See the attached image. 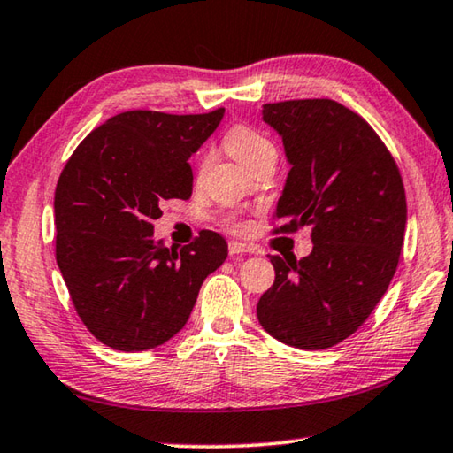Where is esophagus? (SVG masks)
Instances as JSON below:
<instances>
[{"label":"esophagus","mask_w":453,"mask_h":453,"mask_svg":"<svg viewBox=\"0 0 453 453\" xmlns=\"http://www.w3.org/2000/svg\"><path fill=\"white\" fill-rule=\"evenodd\" d=\"M227 250H229V256H242V254H250L251 251L250 245L240 243V242H229Z\"/></svg>","instance_id":"1"}]
</instances>
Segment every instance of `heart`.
<instances>
[{"label": "heart", "mask_w": 453, "mask_h": 453, "mask_svg": "<svg viewBox=\"0 0 453 453\" xmlns=\"http://www.w3.org/2000/svg\"><path fill=\"white\" fill-rule=\"evenodd\" d=\"M226 148L242 165L248 167L251 172L254 167L264 162L265 157H278L275 145L267 140L264 134L257 129H251L248 126H235L226 134ZM235 227H242V224H235Z\"/></svg>", "instance_id": "b5f03b06"}]
</instances>
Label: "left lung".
I'll return each mask as SVG.
<instances>
[{"label":"left lung","instance_id":"obj_1","mask_svg":"<svg viewBox=\"0 0 453 453\" xmlns=\"http://www.w3.org/2000/svg\"><path fill=\"white\" fill-rule=\"evenodd\" d=\"M262 118L286 150L275 232L311 226L313 250L270 256L273 286L259 297L267 334L300 349H326L370 318L403 245L405 191L392 153L370 124L334 99L265 104Z\"/></svg>","mask_w":453,"mask_h":453}]
</instances>
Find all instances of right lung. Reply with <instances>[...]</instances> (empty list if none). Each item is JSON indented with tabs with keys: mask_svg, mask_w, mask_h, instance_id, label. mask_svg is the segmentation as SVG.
<instances>
[{
	"mask_svg": "<svg viewBox=\"0 0 453 453\" xmlns=\"http://www.w3.org/2000/svg\"><path fill=\"white\" fill-rule=\"evenodd\" d=\"M224 107L197 116L135 110L94 129L59 175L56 259L83 324L107 348L143 351L186 326L199 288L227 257L205 232L175 250L153 237L164 199H189V157Z\"/></svg>",
	"mask_w": 453,
	"mask_h": 453,
	"instance_id": "add662e5",
	"label": "right lung"
}]
</instances>
